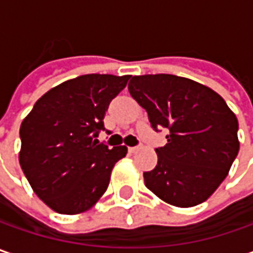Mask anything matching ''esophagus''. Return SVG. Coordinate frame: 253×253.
Here are the masks:
<instances>
[{"label":"esophagus","mask_w":253,"mask_h":253,"mask_svg":"<svg viewBox=\"0 0 253 253\" xmlns=\"http://www.w3.org/2000/svg\"><path fill=\"white\" fill-rule=\"evenodd\" d=\"M128 151H129V153H136L138 151H141V146H129Z\"/></svg>","instance_id":"34e87169"}]
</instances>
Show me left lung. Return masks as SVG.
Segmentation results:
<instances>
[{
  "instance_id": "left-lung-1",
  "label": "left lung",
  "mask_w": 253,
  "mask_h": 253,
  "mask_svg": "<svg viewBox=\"0 0 253 253\" xmlns=\"http://www.w3.org/2000/svg\"><path fill=\"white\" fill-rule=\"evenodd\" d=\"M128 90L152 128L169 131L168 143L156 149V168L143 173L145 186L176 207L206 201L238 155L235 114L211 88L173 74L133 76Z\"/></svg>"
}]
</instances>
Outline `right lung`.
Returning a JSON list of instances; mask_svg holds the SVG:
<instances>
[{"label":"right lung","instance_id":"right-lung-1","mask_svg":"<svg viewBox=\"0 0 253 253\" xmlns=\"http://www.w3.org/2000/svg\"><path fill=\"white\" fill-rule=\"evenodd\" d=\"M131 76L84 74L53 87L21 124L19 163L35 194L60 214L91 209L126 146L98 142L110 102Z\"/></svg>","mask_w":253,"mask_h":253}]
</instances>
